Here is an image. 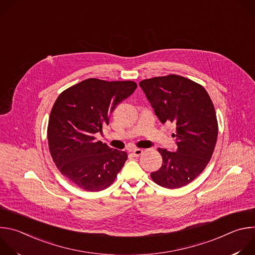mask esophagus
<instances>
[{
  "instance_id": "obj_1",
  "label": "esophagus",
  "mask_w": 255,
  "mask_h": 255,
  "mask_svg": "<svg viewBox=\"0 0 255 255\" xmlns=\"http://www.w3.org/2000/svg\"><path fill=\"white\" fill-rule=\"evenodd\" d=\"M142 153H143V150L140 149V148H136V149H134V150L132 151V154H133L134 156H140Z\"/></svg>"
}]
</instances>
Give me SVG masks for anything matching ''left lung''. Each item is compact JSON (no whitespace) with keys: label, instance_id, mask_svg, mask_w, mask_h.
<instances>
[{"label":"left lung","instance_id":"left-lung-1","mask_svg":"<svg viewBox=\"0 0 255 255\" xmlns=\"http://www.w3.org/2000/svg\"><path fill=\"white\" fill-rule=\"evenodd\" d=\"M139 86L161 123L175 125L176 150L158 148L161 167L150 174L166 189H178L193 181L207 166L218 137L213 102L200 84L177 75L143 80Z\"/></svg>","mask_w":255,"mask_h":255}]
</instances>
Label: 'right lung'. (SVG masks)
Here are the masks:
<instances>
[{"instance_id": "add662e5", "label": "right lung", "mask_w": 255, "mask_h": 255, "mask_svg": "<svg viewBox=\"0 0 255 255\" xmlns=\"http://www.w3.org/2000/svg\"><path fill=\"white\" fill-rule=\"evenodd\" d=\"M137 88L132 81L88 79L64 90L49 116L47 139L51 157L71 183L89 192L110 187L124 166L125 151L111 149L95 134L109 124L118 104Z\"/></svg>"}]
</instances>
